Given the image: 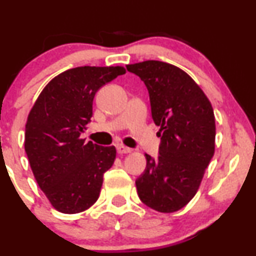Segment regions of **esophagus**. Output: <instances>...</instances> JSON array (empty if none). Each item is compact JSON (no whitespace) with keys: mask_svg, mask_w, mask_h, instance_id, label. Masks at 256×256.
<instances>
[{"mask_svg":"<svg viewBox=\"0 0 256 256\" xmlns=\"http://www.w3.org/2000/svg\"><path fill=\"white\" fill-rule=\"evenodd\" d=\"M116 152H118L119 154H128V152H132L131 148H128V146L122 144V143H118V144H116Z\"/></svg>","mask_w":256,"mask_h":256,"instance_id":"1","label":"esophagus"}]
</instances>
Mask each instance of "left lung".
Wrapping results in <instances>:
<instances>
[{"label":"left lung","instance_id":"1","mask_svg":"<svg viewBox=\"0 0 256 256\" xmlns=\"http://www.w3.org/2000/svg\"><path fill=\"white\" fill-rule=\"evenodd\" d=\"M126 68L144 82L161 137L156 160L146 154V167L136 180L137 194L152 210L177 212L198 192L214 155L212 104L195 80L177 66L148 60Z\"/></svg>","mask_w":256,"mask_h":256}]
</instances>
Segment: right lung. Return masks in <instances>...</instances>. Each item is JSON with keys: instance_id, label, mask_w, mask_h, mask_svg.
Listing matches in <instances>:
<instances>
[{"instance_id": "right-lung-1", "label": "right lung", "mask_w": 256, "mask_h": 256, "mask_svg": "<svg viewBox=\"0 0 256 256\" xmlns=\"http://www.w3.org/2000/svg\"><path fill=\"white\" fill-rule=\"evenodd\" d=\"M125 72L122 66L67 70L46 85L31 108L25 152L38 185L58 212H83L98 201L116 146L85 142L80 134L92 116L95 94Z\"/></svg>"}]
</instances>
